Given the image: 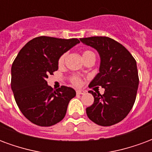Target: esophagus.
<instances>
[{
  "label": "esophagus",
  "instance_id": "obj_1",
  "mask_svg": "<svg viewBox=\"0 0 152 152\" xmlns=\"http://www.w3.org/2000/svg\"><path fill=\"white\" fill-rule=\"evenodd\" d=\"M76 92H77V94H78V95H83V94L85 93V91H83V90H77Z\"/></svg>",
  "mask_w": 152,
  "mask_h": 152
}]
</instances>
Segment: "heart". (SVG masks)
Segmentation results:
<instances>
[{"label":"heart","instance_id":"b5f03b06","mask_svg":"<svg viewBox=\"0 0 152 152\" xmlns=\"http://www.w3.org/2000/svg\"><path fill=\"white\" fill-rule=\"evenodd\" d=\"M65 57H66V54H63V55L60 57V59H59V61H58V63H59L60 65H62V64H64ZM89 57H96L95 54L93 53L92 51H91V50H85V51H83V60L87 59V58H89ZM73 83H74V84L78 85L80 83V80H79V78H76V77H75V78H73Z\"/></svg>","mask_w":152,"mask_h":152}]
</instances>
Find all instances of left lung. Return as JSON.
<instances>
[{
	"mask_svg": "<svg viewBox=\"0 0 152 152\" xmlns=\"http://www.w3.org/2000/svg\"><path fill=\"white\" fill-rule=\"evenodd\" d=\"M82 42L94 48L101 59L99 73L89 87L101 86L105 92L89 91L93 104L86 109L88 118L101 126L120 122L133 108L139 84L135 59L121 44L107 37L80 38Z\"/></svg>",
	"mask_w": 152,
	"mask_h": 152,
	"instance_id": "8db88e82",
	"label": "left lung"
}]
</instances>
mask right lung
I'll return each mask as SVG.
<instances>
[{
    "mask_svg": "<svg viewBox=\"0 0 152 152\" xmlns=\"http://www.w3.org/2000/svg\"><path fill=\"white\" fill-rule=\"evenodd\" d=\"M79 42L77 38L38 37L17 55L11 67V89L20 111L34 124L49 127L65 116L76 91L65 86L53 90L47 78L58 69L60 57Z\"/></svg>",
    "mask_w": 152,
    "mask_h": 152,
    "instance_id": "add662e5",
    "label": "right lung"
}]
</instances>
